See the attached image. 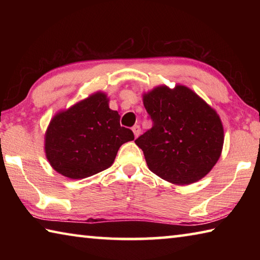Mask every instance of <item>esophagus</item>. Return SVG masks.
<instances>
[{
  "label": "esophagus",
  "instance_id": "1",
  "mask_svg": "<svg viewBox=\"0 0 260 260\" xmlns=\"http://www.w3.org/2000/svg\"><path fill=\"white\" fill-rule=\"evenodd\" d=\"M132 131H133L135 138H138V136L141 133V127L139 125H135V126H133V128H132Z\"/></svg>",
  "mask_w": 260,
  "mask_h": 260
}]
</instances>
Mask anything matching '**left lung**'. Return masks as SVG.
Listing matches in <instances>:
<instances>
[{"label": "left lung", "instance_id": "8db88e82", "mask_svg": "<svg viewBox=\"0 0 260 260\" xmlns=\"http://www.w3.org/2000/svg\"><path fill=\"white\" fill-rule=\"evenodd\" d=\"M143 105L153 125L135 143L149 170L179 186L204 178L222 151L223 126L217 111L183 85L155 87L143 94Z\"/></svg>", "mask_w": 260, "mask_h": 260}]
</instances>
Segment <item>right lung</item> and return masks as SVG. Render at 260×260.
Here are the masks:
<instances>
[{"mask_svg":"<svg viewBox=\"0 0 260 260\" xmlns=\"http://www.w3.org/2000/svg\"><path fill=\"white\" fill-rule=\"evenodd\" d=\"M109 108V98L96 91L57 112L45 134V152L56 172L69 179L91 177L113 164L122 144L134 140Z\"/></svg>","mask_w":260,"mask_h":260,"instance_id":"right-lung-1","label":"right lung"}]
</instances>
